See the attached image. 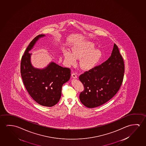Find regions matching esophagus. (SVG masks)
<instances>
[{
  "label": "esophagus",
  "mask_w": 146,
  "mask_h": 146,
  "mask_svg": "<svg viewBox=\"0 0 146 146\" xmlns=\"http://www.w3.org/2000/svg\"><path fill=\"white\" fill-rule=\"evenodd\" d=\"M72 78H73L74 79L77 78V76L76 74H75V73H72Z\"/></svg>",
  "instance_id": "1"
}]
</instances>
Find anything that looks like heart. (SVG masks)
<instances>
[{
    "label": "heart",
    "mask_w": 146,
    "mask_h": 146,
    "mask_svg": "<svg viewBox=\"0 0 146 146\" xmlns=\"http://www.w3.org/2000/svg\"><path fill=\"white\" fill-rule=\"evenodd\" d=\"M94 43L91 41H83L78 43L72 47V52L66 50L64 56L66 64L70 66L75 64L77 58L80 59V66L82 69L88 70L95 67L103 58V52L96 48Z\"/></svg>",
    "instance_id": "heart-1"
}]
</instances>
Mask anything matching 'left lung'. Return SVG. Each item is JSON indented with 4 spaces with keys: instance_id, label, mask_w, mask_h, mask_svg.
<instances>
[{
    "instance_id": "left-lung-1",
    "label": "left lung",
    "mask_w": 146,
    "mask_h": 146,
    "mask_svg": "<svg viewBox=\"0 0 146 146\" xmlns=\"http://www.w3.org/2000/svg\"><path fill=\"white\" fill-rule=\"evenodd\" d=\"M124 72L123 60L114 44L107 61L79 76L84 88L79 96L82 104L88 108H93L109 101L119 90Z\"/></svg>"
}]
</instances>
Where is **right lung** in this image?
<instances>
[{"label": "right lung", "instance_id": "obj_1", "mask_svg": "<svg viewBox=\"0 0 146 146\" xmlns=\"http://www.w3.org/2000/svg\"><path fill=\"white\" fill-rule=\"evenodd\" d=\"M40 34L34 38L25 50L21 63L23 83L30 96L40 105L52 107L61 98L63 84L69 80L71 70L51 62L42 69L35 68L31 60L30 51L36 42L45 37Z\"/></svg>", "mask_w": 146, "mask_h": 146}]
</instances>
